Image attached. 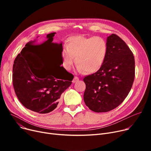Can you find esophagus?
Masks as SVG:
<instances>
[{
    "label": "esophagus",
    "instance_id": "esophagus-1",
    "mask_svg": "<svg viewBox=\"0 0 151 151\" xmlns=\"http://www.w3.org/2000/svg\"><path fill=\"white\" fill-rule=\"evenodd\" d=\"M78 81H79V78L77 77V76H75L74 78H73V81H72V83H76V82Z\"/></svg>",
    "mask_w": 151,
    "mask_h": 151
}]
</instances>
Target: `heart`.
Here are the masks:
<instances>
[{"instance_id":"b5f03b06","label":"heart","mask_w":151,"mask_h":151,"mask_svg":"<svg viewBox=\"0 0 151 151\" xmlns=\"http://www.w3.org/2000/svg\"><path fill=\"white\" fill-rule=\"evenodd\" d=\"M108 51L106 41L100 37L75 35L67 38L62 52L63 66L70 70L75 62L79 72L92 73L101 67Z\"/></svg>"}]
</instances>
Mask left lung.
Masks as SVG:
<instances>
[{
  "instance_id": "left-lung-1",
  "label": "left lung",
  "mask_w": 151,
  "mask_h": 151,
  "mask_svg": "<svg viewBox=\"0 0 151 151\" xmlns=\"http://www.w3.org/2000/svg\"><path fill=\"white\" fill-rule=\"evenodd\" d=\"M108 51L97 72L86 76L84 101L96 113L117 107L128 96L134 78V59L129 46L116 34L107 37Z\"/></svg>"
}]
</instances>
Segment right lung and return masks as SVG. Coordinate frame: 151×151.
Returning a JSON list of instances; mask_svg holds the SVG:
<instances>
[{"instance_id":"1","label":"right lung","mask_w":151,"mask_h":151,"mask_svg":"<svg viewBox=\"0 0 151 151\" xmlns=\"http://www.w3.org/2000/svg\"><path fill=\"white\" fill-rule=\"evenodd\" d=\"M55 34H47V40L42 45L27 43L16 58L13 67V84L18 100L24 106L40 114L50 113L57 107L61 94L73 79V75L63 67L47 65L39 54L41 46L48 41L52 42ZM60 45L62 46V43Z\"/></svg>"}]
</instances>
